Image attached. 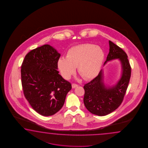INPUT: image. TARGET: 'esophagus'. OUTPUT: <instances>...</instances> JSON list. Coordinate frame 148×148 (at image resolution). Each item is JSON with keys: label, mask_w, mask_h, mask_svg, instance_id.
<instances>
[{"label": "esophagus", "mask_w": 148, "mask_h": 148, "mask_svg": "<svg viewBox=\"0 0 148 148\" xmlns=\"http://www.w3.org/2000/svg\"><path fill=\"white\" fill-rule=\"evenodd\" d=\"M78 85L75 84H72V87H73V88H75L77 87H78Z\"/></svg>", "instance_id": "obj_1"}]
</instances>
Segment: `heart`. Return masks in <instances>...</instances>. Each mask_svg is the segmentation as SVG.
<instances>
[{"label":"heart","instance_id":"obj_1","mask_svg":"<svg viewBox=\"0 0 148 148\" xmlns=\"http://www.w3.org/2000/svg\"><path fill=\"white\" fill-rule=\"evenodd\" d=\"M104 59L102 49L94 44H79L71 47L66 58L58 61V68L64 78L69 79L77 66V71L82 78L90 79L97 74Z\"/></svg>","mask_w":148,"mask_h":148}]
</instances>
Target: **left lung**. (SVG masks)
I'll list each match as a JSON object with an SVG mask.
<instances>
[{"label": "left lung", "instance_id": "left-lung-1", "mask_svg": "<svg viewBox=\"0 0 148 148\" xmlns=\"http://www.w3.org/2000/svg\"><path fill=\"white\" fill-rule=\"evenodd\" d=\"M110 52L104 64L110 60L119 59L122 67V75L116 85L107 88L103 82L101 70L97 76L84 86V103L90 113L98 116H105L116 110L122 103L129 85L131 68L127 56L119 46L109 41Z\"/></svg>", "mask_w": 148, "mask_h": 148}]
</instances>
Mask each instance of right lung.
<instances>
[{"mask_svg":"<svg viewBox=\"0 0 148 148\" xmlns=\"http://www.w3.org/2000/svg\"><path fill=\"white\" fill-rule=\"evenodd\" d=\"M60 57L53 47L45 44L29 52L21 66L25 98L33 110L45 116L60 110L72 88L57 70Z\"/></svg>","mask_w":148,"mask_h":148,"instance_id":"add662e5","label":"right lung"}]
</instances>
